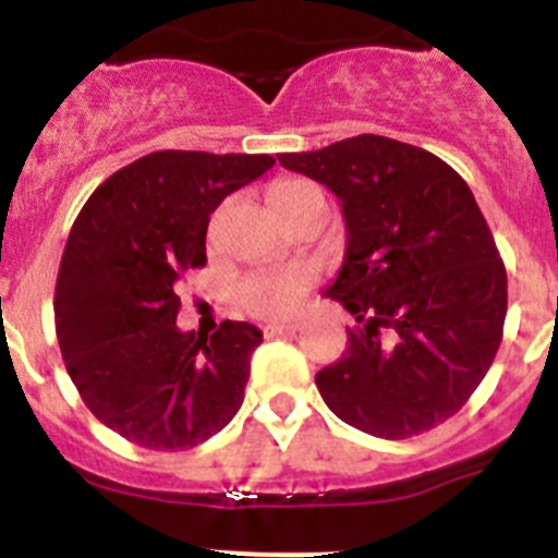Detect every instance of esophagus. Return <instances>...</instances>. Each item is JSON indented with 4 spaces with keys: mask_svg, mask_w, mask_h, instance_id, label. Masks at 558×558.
<instances>
[{
    "mask_svg": "<svg viewBox=\"0 0 558 558\" xmlns=\"http://www.w3.org/2000/svg\"><path fill=\"white\" fill-rule=\"evenodd\" d=\"M295 324L284 322V324H268L265 327V338H284V335H295Z\"/></svg>",
    "mask_w": 558,
    "mask_h": 558,
    "instance_id": "esophagus-1",
    "label": "esophagus"
}]
</instances>
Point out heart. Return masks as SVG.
Returning a JSON list of instances; mask_svg holds the SVG:
<instances>
[{
	"instance_id": "1",
	"label": "heart",
	"mask_w": 558,
	"mask_h": 558,
	"mask_svg": "<svg viewBox=\"0 0 558 558\" xmlns=\"http://www.w3.org/2000/svg\"><path fill=\"white\" fill-rule=\"evenodd\" d=\"M304 181H276L270 186L268 198L270 204L282 206L293 198L295 192L304 190ZM313 284V276L304 268H284V270H263V274L245 276L240 288H236V299L248 313L259 315V318H284L302 304L304 293Z\"/></svg>"
}]
</instances>
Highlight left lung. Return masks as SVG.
Returning <instances> with one entry per match:
<instances>
[{
  "label": "left lung",
  "instance_id": "1",
  "mask_svg": "<svg viewBox=\"0 0 558 558\" xmlns=\"http://www.w3.org/2000/svg\"><path fill=\"white\" fill-rule=\"evenodd\" d=\"M279 165L327 186L347 254L324 295L354 315L315 386L338 418L408 438L458 413L489 372L506 322V268L466 181L433 153L360 133Z\"/></svg>",
  "mask_w": 558,
  "mask_h": 558
}]
</instances>
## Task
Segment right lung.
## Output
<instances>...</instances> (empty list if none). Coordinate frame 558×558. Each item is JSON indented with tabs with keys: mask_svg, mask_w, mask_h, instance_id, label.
Segmentation results:
<instances>
[{
	"mask_svg": "<svg viewBox=\"0 0 558 558\" xmlns=\"http://www.w3.org/2000/svg\"><path fill=\"white\" fill-rule=\"evenodd\" d=\"M276 161L156 150L102 181L69 231L56 284L63 363L88 411L147 450H190L245 397L254 324L181 332V276L206 263L209 215Z\"/></svg>",
	"mask_w": 558,
	"mask_h": 558,
	"instance_id": "right-lung-1",
	"label": "right lung"
}]
</instances>
